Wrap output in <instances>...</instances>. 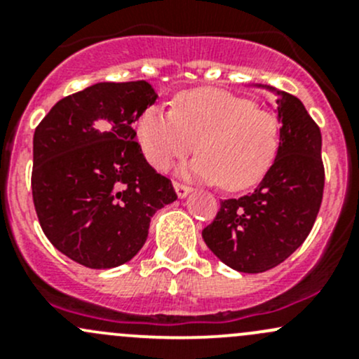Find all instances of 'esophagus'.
<instances>
[{"mask_svg":"<svg viewBox=\"0 0 359 359\" xmlns=\"http://www.w3.org/2000/svg\"><path fill=\"white\" fill-rule=\"evenodd\" d=\"M173 187H175V193L180 200H184V198L191 193V187L184 186V184H180V182H173Z\"/></svg>","mask_w":359,"mask_h":359,"instance_id":"esophagus-1","label":"esophagus"}]
</instances>
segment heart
Listing matches in <instances>:
<instances>
[{
	"mask_svg": "<svg viewBox=\"0 0 359 359\" xmlns=\"http://www.w3.org/2000/svg\"><path fill=\"white\" fill-rule=\"evenodd\" d=\"M137 135L147 161L159 172L196 147L200 156L184 173L201 182H222L229 191L259 184L280 146L273 112L222 90H191L177 97L172 111L149 107L140 114Z\"/></svg>",
	"mask_w": 359,
	"mask_h": 359,
	"instance_id": "1",
	"label": "heart"
}]
</instances>
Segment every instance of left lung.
Wrapping results in <instances>:
<instances>
[{"instance_id":"1","label":"left lung","mask_w":359,"mask_h":359,"mask_svg":"<svg viewBox=\"0 0 359 359\" xmlns=\"http://www.w3.org/2000/svg\"><path fill=\"white\" fill-rule=\"evenodd\" d=\"M276 97L280 146L262 182L248 196L220 201L201 236L217 259L240 273H264L287 260L311 233L321 206L325 170L321 132L297 97L269 85Z\"/></svg>"}]
</instances>
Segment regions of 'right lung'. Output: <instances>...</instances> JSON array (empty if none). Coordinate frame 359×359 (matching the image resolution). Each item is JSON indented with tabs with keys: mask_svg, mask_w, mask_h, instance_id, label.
I'll return each instance as SVG.
<instances>
[{
	"mask_svg": "<svg viewBox=\"0 0 359 359\" xmlns=\"http://www.w3.org/2000/svg\"><path fill=\"white\" fill-rule=\"evenodd\" d=\"M156 99L146 81L95 83L59 100L36 128L31 186L39 226L81 266L132 260L151 217L177 200L135 142V121Z\"/></svg>",
	"mask_w": 359,
	"mask_h": 359,
	"instance_id": "add662e5",
	"label": "right lung"
}]
</instances>
